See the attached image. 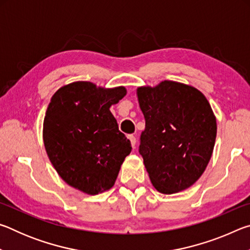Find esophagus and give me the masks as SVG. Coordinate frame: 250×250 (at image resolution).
Segmentation results:
<instances>
[{"label":"esophagus","instance_id":"1","mask_svg":"<svg viewBox=\"0 0 250 250\" xmlns=\"http://www.w3.org/2000/svg\"><path fill=\"white\" fill-rule=\"evenodd\" d=\"M128 138L130 139L131 145H132V146L134 147V146H135V143H137V137H135L134 134H129V137H128Z\"/></svg>","mask_w":250,"mask_h":250}]
</instances>
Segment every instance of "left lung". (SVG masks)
Segmentation results:
<instances>
[{
    "label": "left lung",
    "mask_w": 250,
    "mask_h": 250,
    "mask_svg": "<svg viewBox=\"0 0 250 250\" xmlns=\"http://www.w3.org/2000/svg\"><path fill=\"white\" fill-rule=\"evenodd\" d=\"M146 119L140 153L152 185L162 194L191 188L213 154L216 117L206 97L191 84L163 80L137 88Z\"/></svg>",
    "instance_id": "1"
}]
</instances>
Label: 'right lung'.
I'll list each match as a JSON object with an SVG mask.
<instances>
[{
	"mask_svg": "<svg viewBox=\"0 0 250 250\" xmlns=\"http://www.w3.org/2000/svg\"><path fill=\"white\" fill-rule=\"evenodd\" d=\"M125 95L124 86L104 88L90 82L70 83L53 95L44 118V146L71 188L97 195L115 185L132 146L110 107Z\"/></svg>",
	"mask_w": 250,
	"mask_h": 250,
	"instance_id": "obj_1",
	"label": "right lung"
}]
</instances>
